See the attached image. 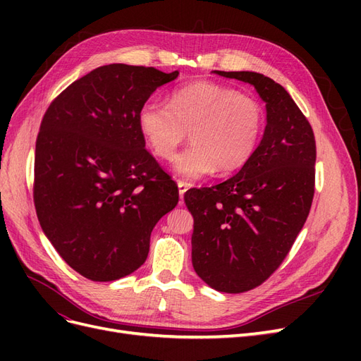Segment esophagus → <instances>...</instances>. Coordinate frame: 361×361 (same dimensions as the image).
I'll list each match as a JSON object with an SVG mask.
<instances>
[{
    "instance_id": "esophagus-1",
    "label": "esophagus",
    "mask_w": 361,
    "mask_h": 361,
    "mask_svg": "<svg viewBox=\"0 0 361 361\" xmlns=\"http://www.w3.org/2000/svg\"><path fill=\"white\" fill-rule=\"evenodd\" d=\"M178 187H179V197H180V200H182V199H183V194L187 192V190L190 188V183L183 182V180H179V182H178Z\"/></svg>"
}]
</instances>
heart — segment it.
Wrapping results in <instances>:
<instances>
[{"mask_svg": "<svg viewBox=\"0 0 361 361\" xmlns=\"http://www.w3.org/2000/svg\"><path fill=\"white\" fill-rule=\"evenodd\" d=\"M264 108L233 87L197 81L170 94V105L147 99L138 110V129L161 159H173L190 133L194 145L180 154L174 169L195 179L218 169L233 173L255 155L264 133Z\"/></svg>", "mask_w": 361, "mask_h": 361, "instance_id": "b5f03b06", "label": "heart"}]
</instances>
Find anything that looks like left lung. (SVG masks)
<instances>
[{
	"mask_svg": "<svg viewBox=\"0 0 361 361\" xmlns=\"http://www.w3.org/2000/svg\"><path fill=\"white\" fill-rule=\"evenodd\" d=\"M215 73L251 84L267 102V128L255 155L233 178L191 188L192 267L211 288L241 293L281 265L314 195L313 129L283 87L256 72Z\"/></svg>",
	"mask_w": 361,
	"mask_h": 361,
	"instance_id": "obj_1",
	"label": "left lung"
}]
</instances>
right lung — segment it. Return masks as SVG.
Here are the masks:
<instances>
[{
  "label": "right lung",
  "mask_w": 361,
  "mask_h": 361,
  "mask_svg": "<svg viewBox=\"0 0 361 361\" xmlns=\"http://www.w3.org/2000/svg\"><path fill=\"white\" fill-rule=\"evenodd\" d=\"M179 75L106 64L51 102L36 140L32 197L66 264L93 281L145 264L150 233L179 202L178 185L146 149L138 110Z\"/></svg>",
  "instance_id": "add662e5"
}]
</instances>
